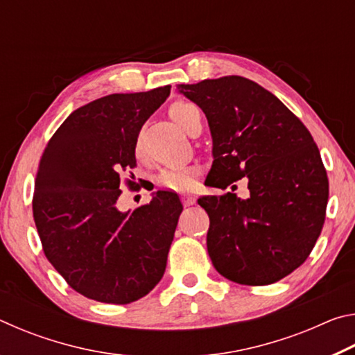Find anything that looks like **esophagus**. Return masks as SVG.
Returning a JSON list of instances; mask_svg holds the SVG:
<instances>
[{
	"label": "esophagus",
	"instance_id": "esophagus-1",
	"mask_svg": "<svg viewBox=\"0 0 355 355\" xmlns=\"http://www.w3.org/2000/svg\"><path fill=\"white\" fill-rule=\"evenodd\" d=\"M196 202V199H194V196L192 194H183V205L184 207H189V205H192V203Z\"/></svg>",
	"mask_w": 355,
	"mask_h": 355
}]
</instances>
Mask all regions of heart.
<instances>
[{
    "label": "heart",
    "mask_w": 355,
    "mask_h": 355,
    "mask_svg": "<svg viewBox=\"0 0 355 355\" xmlns=\"http://www.w3.org/2000/svg\"><path fill=\"white\" fill-rule=\"evenodd\" d=\"M194 110H197V107L192 103H188V101H177V103H173L169 107V117L178 125V127H182L184 130L188 127L191 114ZM197 173H199L197 167L167 169L159 173L158 184L164 189L184 192L192 188V184H194L197 178Z\"/></svg>",
    "instance_id": "obj_1"
}]
</instances>
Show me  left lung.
<instances>
[{
  "mask_svg": "<svg viewBox=\"0 0 355 355\" xmlns=\"http://www.w3.org/2000/svg\"><path fill=\"white\" fill-rule=\"evenodd\" d=\"M205 112L213 139L207 184L248 178L250 196H203L207 248L216 271L241 285H269L307 260L321 235L329 180L304 123L266 89L243 76L178 84Z\"/></svg>",
  "mask_w": 355,
  "mask_h": 355,
  "instance_id": "obj_1",
  "label": "left lung"
}]
</instances>
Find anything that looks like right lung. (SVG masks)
<instances>
[{
  "instance_id": "obj_1",
  "label": "right lung",
  "mask_w": 355,
  "mask_h": 355,
  "mask_svg": "<svg viewBox=\"0 0 355 355\" xmlns=\"http://www.w3.org/2000/svg\"><path fill=\"white\" fill-rule=\"evenodd\" d=\"M171 86L111 94L78 107L46 144L34 186L33 214L44 252L83 296L130 304L163 279L183 205L156 191L133 211H120V172L136 166L142 125ZM131 186V182H130Z\"/></svg>"
}]
</instances>
